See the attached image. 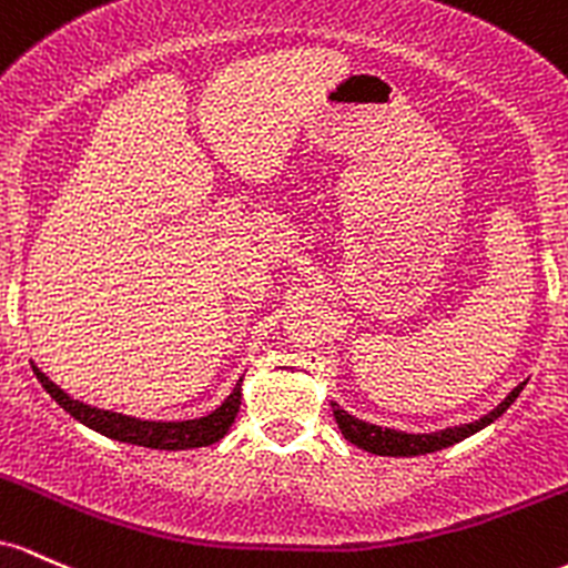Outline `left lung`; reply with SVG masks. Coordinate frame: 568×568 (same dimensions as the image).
<instances>
[{
	"label": "left lung",
	"instance_id": "obj_1",
	"mask_svg": "<svg viewBox=\"0 0 568 568\" xmlns=\"http://www.w3.org/2000/svg\"><path fill=\"white\" fill-rule=\"evenodd\" d=\"M520 392H524V384L515 386L513 392H509L507 397L494 407V410L486 413L483 418H477L473 424L450 426V429L429 432V435H410V432H399V429H388V426L359 422V418H354L352 413L343 410L337 403H329V405H333L337 429H341L343 437H346L348 443H354L356 448L367 450V454H375V456H424V454H435V450L450 448V445L462 443V439L475 435V432L486 429L488 424H494L496 418H499L501 413L518 399Z\"/></svg>",
	"mask_w": 568,
	"mask_h": 568
}]
</instances>
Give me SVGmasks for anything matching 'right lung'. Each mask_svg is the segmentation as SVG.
<instances>
[{"mask_svg":"<svg viewBox=\"0 0 568 568\" xmlns=\"http://www.w3.org/2000/svg\"><path fill=\"white\" fill-rule=\"evenodd\" d=\"M37 381H40L44 392L59 403L74 422L85 424L88 429L99 432V435L118 439V443L129 445H142V448L152 450H187V448H206V445L216 443L227 435L235 416H239L241 407V384H244V375L235 381L233 392L227 394L225 403L214 407L212 413L201 418H190V422H142V418L123 416V413L104 410V407H93L80 403V399L69 397L63 388H59L40 367L31 362Z\"/></svg>","mask_w":568,"mask_h":568,"instance_id":"right-lung-1","label":"right lung"}]
</instances>
